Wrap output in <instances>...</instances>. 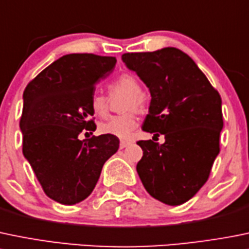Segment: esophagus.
Instances as JSON below:
<instances>
[{"label":"esophagus","mask_w":249,"mask_h":249,"mask_svg":"<svg viewBox=\"0 0 249 249\" xmlns=\"http://www.w3.org/2000/svg\"><path fill=\"white\" fill-rule=\"evenodd\" d=\"M130 144V142L129 141H124V140H123V141H120V148H125V147H127Z\"/></svg>","instance_id":"obj_1"}]
</instances>
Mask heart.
<instances>
[{"mask_svg": "<svg viewBox=\"0 0 249 249\" xmlns=\"http://www.w3.org/2000/svg\"><path fill=\"white\" fill-rule=\"evenodd\" d=\"M108 89H109V93L112 96L115 93L126 95L122 109L127 110V112L110 117L106 122L101 123L98 130L105 135H112V136L124 140L130 139L139 124L136 110L142 113L146 110L147 107L146 98L142 93L141 84L135 75L124 73L114 79L109 84ZM90 107L95 115L106 117L108 114V98L100 93H95L91 97Z\"/></svg>", "mask_w": 249, "mask_h": 249, "instance_id": "obj_1", "label": "heart"}]
</instances>
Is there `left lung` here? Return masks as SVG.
<instances>
[{"label": "left lung", "instance_id": "1", "mask_svg": "<svg viewBox=\"0 0 249 249\" xmlns=\"http://www.w3.org/2000/svg\"><path fill=\"white\" fill-rule=\"evenodd\" d=\"M122 59L151 92L142 130L165 139L163 144L137 141L143 151L137 174L153 198L180 206L207 182L220 152L221 97L192 58L178 48L124 53Z\"/></svg>", "mask_w": 249, "mask_h": 249}]
</instances>
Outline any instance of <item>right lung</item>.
<instances>
[{
    "mask_svg": "<svg viewBox=\"0 0 249 249\" xmlns=\"http://www.w3.org/2000/svg\"><path fill=\"white\" fill-rule=\"evenodd\" d=\"M115 63L114 57L71 53L54 60L24 90L23 154L43 192L60 204L88 198L103 164L119 148L112 135L79 140L81 132L96 130L91 97Z\"/></svg>",
    "mask_w": 249,
    "mask_h": 249,
    "instance_id": "add662e5",
    "label": "right lung"
}]
</instances>
